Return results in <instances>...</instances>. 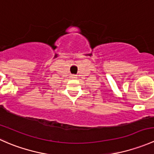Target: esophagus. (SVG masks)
I'll list each match as a JSON object with an SVG mask.
<instances>
[{
	"mask_svg": "<svg viewBox=\"0 0 154 154\" xmlns=\"http://www.w3.org/2000/svg\"><path fill=\"white\" fill-rule=\"evenodd\" d=\"M77 77V76H76V75H71V78H73V79H76V78H77V77Z\"/></svg>",
	"mask_w": 154,
	"mask_h": 154,
	"instance_id": "1",
	"label": "esophagus"
}]
</instances>
